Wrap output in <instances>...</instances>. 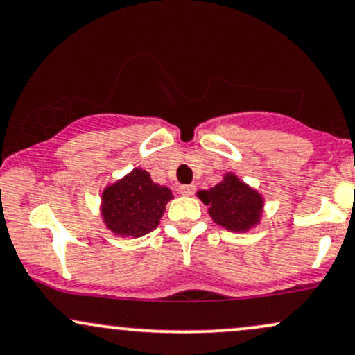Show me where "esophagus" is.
<instances>
[{"instance_id":"obj_1","label":"esophagus","mask_w":355,"mask_h":355,"mask_svg":"<svg viewBox=\"0 0 355 355\" xmlns=\"http://www.w3.org/2000/svg\"><path fill=\"white\" fill-rule=\"evenodd\" d=\"M180 193L182 195H191L195 191V185H180Z\"/></svg>"}]
</instances>
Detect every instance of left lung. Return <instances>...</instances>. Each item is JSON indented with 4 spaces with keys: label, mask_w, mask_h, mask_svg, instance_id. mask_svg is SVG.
<instances>
[{
    "label": "left lung",
    "mask_w": 355,
    "mask_h": 355,
    "mask_svg": "<svg viewBox=\"0 0 355 355\" xmlns=\"http://www.w3.org/2000/svg\"><path fill=\"white\" fill-rule=\"evenodd\" d=\"M198 197L210 205V217L218 225L242 232L259 223L262 197L235 175H227L223 182L209 191H198Z\"/></svg>",
    "instance_id": "1"
}]
</instances>
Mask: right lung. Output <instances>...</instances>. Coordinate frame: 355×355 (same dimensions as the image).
I'll use <instances>...</instances> for the list:
<instances>
[{
  "label": "right lung",
  "instance_id": "right-lung-1",
  "mask_svg": "<svg viewBox=\"0 0 355 355\" xmlns=\"http://www.w3.org/2000/svg\"><path fill=\"white\" fill-rule=\"evenodd\" d=\"M172 191L153 183L148 172L137 168L103 193V217L118 235L141 237L160 222Z\"/></svg>",
  "mask_w": 355,
  "mask_h": 355
}]
</instances>
